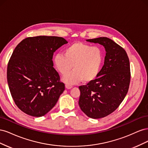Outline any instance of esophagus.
Instances as JSON below:
<instances>
[{
  "mask_svg": "<svg viewBox=\"0 0 148 148\" xmlns=\"http://www.w3.org/2000/svg\"><path fill=\"white\" fill-rule=\"evenodd\" d=\"M65 88H66V89H71V88H72V86H71V85L69 84H65Z\"/></svg>",
  "mask_w": 148,
  "mask_h": 148,
  "instance_id": "esophagus-1",
  "label": "esophagus"
}]
</instances>
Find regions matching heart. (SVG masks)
<instances>
[{
	"mask_svg": "<svg viewBox=\"0 0 148 148\" xmlns=\"http://www.w3.org/2000/svg\"><path fill=\"white\" fill-rule=\"evenodd\" d=\"M104 59L102 49L98 46L77 42L70 44L64 50V54L58 53L53 57V64L62 75L71 73L63 78L69 84L90 83L99 75Z\"/></svg>",
	"mask_w": 148,
	"mask_h": 148,
	"instance_id": "obj_1",
	"label": "heart"
}]
</instances>
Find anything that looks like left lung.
Masks as SVG:
<instances>
[{
    "label": "left lung",
    "mask_w": 148,
    "mask_h": 148,
    "mask_svg": "<svg viewBox=\"0 0 148 148\" xmlns=\"http://www.w3.org/2000/svg\"><path fill=\"white\" fill-rule=\"evenodd\" d=\"M86 41L103 46L106 52L104 64L97 77L79 86V106L88 117L101 119L112 113L128 91L130 67L127 53L112 40L101 37Z\"/></svg>",
    "instance_id": "left-lung-1"
}]
</instances>
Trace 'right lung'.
Here are the masks:
<instances>
[{
    "instance_id": "obj_1",
    "label": "right lung",
    "mask_w": 148,
    "mask_h": 148,
    "mask_svg": "<svg viewBox=\"0 0 148 148\" xmlns=\"http://www.w3.org/2000/svg\"><path fill=\"white\" fill-rule=\"evenodd\" d=\"M66 40L39 36L21 41L13 51L7 66V82L15 104L33 117L46 115L65 90V84L53 68V52Z\"/></svg>"
}]
</instances>
